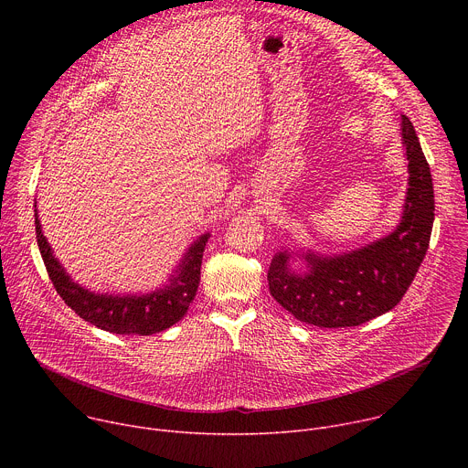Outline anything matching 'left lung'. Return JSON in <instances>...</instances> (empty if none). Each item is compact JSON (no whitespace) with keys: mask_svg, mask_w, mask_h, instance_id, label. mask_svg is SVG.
<instances>
[{"mask_svg":"<svg viewBox=\"0 0 468 468\" xmlns=\"http://www.w3.org/2000/svg\"><path fill=\"white\" fill-rule=\"evenodd\" d=\"M402 141L410 188L392 233L341 255L289 250L274 255L266 276L271 294L298 320L318 327L359 325L390 311L413 283L430 246L435 197L430 165L408 116H402ZM294 256L306 261L305 273L290 269Z\"/></svg>","mask_w":468,"mask_h":468,"instance_id":"left-lung-1","label":"left lung"}]
</instances>
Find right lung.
<instances>
[{"mask_svg":"<svg viewBox=\"0 0 468 468\" xmlns=\"http://www.w3.org/2000/svg\"><path fill=\"white\" fill-rule=\"evenodd\" d=\"M35 229L40 255L44 259L46 271L57 294L83 320L109 333H118V335H152V333L168 329L183 318L196 296L202 257L206 242L209 239V233H206L190 244L177 266V271L168 280L170 283L165 289H157L150 294L141 296H114L90 292L89 289H83L81 285L72 282V278L66 274L42 233L37 206Z\"/></svg>","mask_w":468,"mask_h":468,"instance_id":"1","label":"right lung"}]
</instances>
